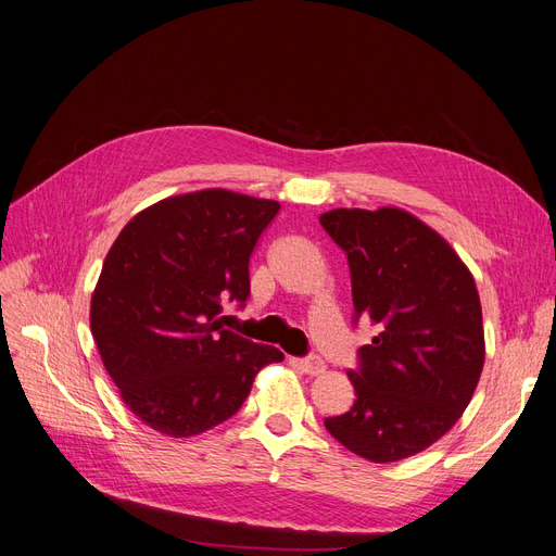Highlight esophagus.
Segmentation results:
<instances>
[{
	"label": "esophagus",
	"mask_w": 556,
	"mask_h": 556,
	"mask_svg": "<svg viewBox=\"0 0 556 556\" xmlns=\"http://www.w3.org/2000/svg\"><path fill=\"white\" fill-rule=\"evenodd\" d=\"M299 366H301V370L307 372V375H320V372H325V362H323L320 356H316V354L303 356L301 362H299Z\"/></svg>",
	"instance_id": "obj_1"
}]
</instances>
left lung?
<instances>
[{"mask_svg":"<svg viewBox=\"0 0 556 556\" xmlns=\"http://www.w3.org/2000/svg\"><path fill=\"white\" fill-rule=\"evenodd\" d=\"M320 226L348 255L354 323L379 332L348 370L354 404L325 429L370 463L438 442L469 406L484 364L473 276L448 242L402 208H337Z\"/></svg>","mask_w":556,"mask_h":556,"instance_id":"1","label":"left lung"}]
</instances>
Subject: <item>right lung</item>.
Instances as JSON below:
<instances>
[{
    "instance_id": "1",
    "label": "right lung",
    "mask_w": 556,
    "mask_h": 556,
    "mask_svg": "<svg viewBox=\"0 0 556 556\" xmlns=\"http://www.w3.org/2000/svg\"><path fill=\"white\" fill-rule=\"evenodd\" d=\"M280 204L231 190L156 202L125 224L91 296V334L125 406L170 438L233 417L282 352L222 328L244 307L249 257Z\"/></svg>"
}]
</instances>
